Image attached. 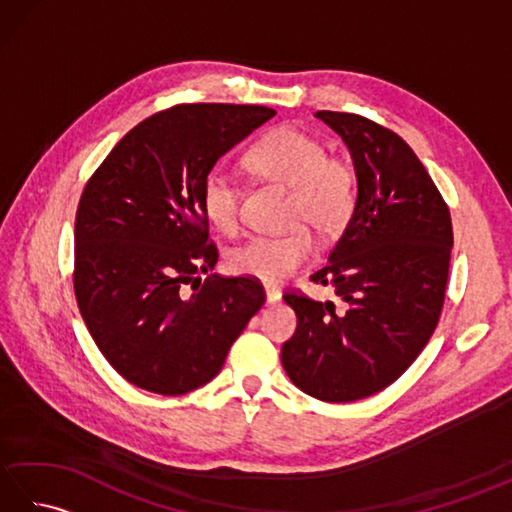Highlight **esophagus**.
<instances>
[{"mask_svg": "<svg viewBox=\"0 0 512 512\" xmlns=\"http://www.w3.org/2000/svg\"><path fill=\"white\" fill-rule=\"evenodd\" d=\"M279 301H281V292L273 286H266V303L273 306V303H279Z\"/></svg>", "mask_w": 512, "mask_h": 512, "instance_id": "34e87169", "label": "esophagus"}]
</instances>
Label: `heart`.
<instances>
[{
    "instance_id": "heart-1",
    "label": "heart",
    "mask_w": 512,
    "mask_h": 512,
    "mask_svg": "<svg viewBox=\"0 0 512 512\" xmlns=\"http://www.w3.org/2000/svg\"><path fill=\"white\" fill-rule=\"evenodd\" d=\"M244 167L253 176L290 189V222L308 224L321 237L339 235L356 206V176L347 162L325 156L317 138L295 127H277L246 151ZM200 204L209 224L224 235L237 231L239 187L220 171L202 182ZM306 228L284 235H257L228 253L235 275L275 286L312 255Z\"/></svg>"
}]
</instances>
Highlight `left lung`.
Returning a JSON list of instances; mask_svg holds the SVG:
<instances>
[{
	"label": "left lung",
	"instance_id": "obj_1",
	"mask_svg": "<svg viewBox=\"0 0 512 512\" xmlns=\"http://www.w3.org/2000/svg\"><path fill=\"white\" fill-rule=\"evenodd\" d=\"M350 149L356 206L328 264L310 279L343 306L284 295L297 330L281 363L301 391L354 402L389 387L436 330L447 290L449 206L413 149L358 114L317 112Z\"/></svg>",
	"mask_w": 512,
	"mask_h": 512
}]
</instances>
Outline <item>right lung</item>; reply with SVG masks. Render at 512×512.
<instances>
[{
	"label": "right lung",
	"mask_w": 512,
	"mask_h": 512,
	"mask_svg": "<svg viewBox=\"0 0 512 512\" xmlns=\"http://www.w3.org/2000/svg\"><path fill=\"white\" fill-rule=\"evenodd\" d=\"M273 116L262 105H176L127 132L85 184L74 295L101 354L132 385L162 396L206 385L264 306L255 279L198 277L217 262L200 193L215 162Z\"/></svg>",
	"instance_id": "obj_1"
}]
</instances>
